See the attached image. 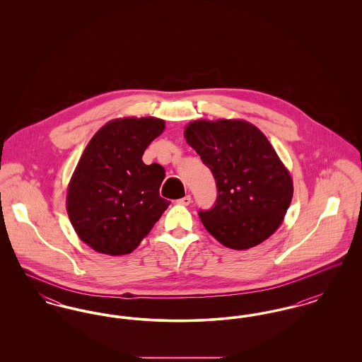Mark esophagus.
<instances>
[{"label": "esophagus", "mask_w": 362, "mask_h": 362, "mask_svg": "<svg viewBox=\"0 0 362 362\" xmlns=\"http://www.w3.org/2000/svg\"><path fill=\"white\" fill-rule=\"evenodd\" d=\"M177 204L179 205H183V206H187L191 204V197L189 195H186V197H183V198H180V199H177Z\"/></svg>", "instance_id": "esophagus-1"}]
</instances>
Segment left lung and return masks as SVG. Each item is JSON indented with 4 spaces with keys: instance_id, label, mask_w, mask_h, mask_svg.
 <instances>
[{
    "instance_id": "1",
    "label": "left lung",
    "mask_w": 362,
    "mask_h": 362,
    "mask_svg": "<svg viewBox=\"0 0 362 362\" xmlns=\"http://www.w3.org/2000/svg\"><path fill=\"white\" fill-rule=\"evenodd\" d=\"M217 185V199L199 210L207 232L232 250L270 238L292 202L289 171L266 136L250 122L194 121L185 130Z\"/></svg>"
}]
</instances>
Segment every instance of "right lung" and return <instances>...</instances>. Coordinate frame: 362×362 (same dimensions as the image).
Returning <instances> with one entry per match:
<instances>
[{
	"instance_id": "add662e5",
	"label": "right lung",
	"mask_w": 362,
	"mask_h": 362,
	"mask_svg": "<svg viewBox=\"0 0 362 362\" xmlns=\"http://www.w3.org/2000/svg\"><path fill=\"white\" fill-rule=\"evenodd\" d=\"M164 130L157 118L108 122L86 145L70 179L66 209L78 238L100 254H130L171 204L158 189L165 170L142 155Z\"/></svg>"
}]
</instances>
